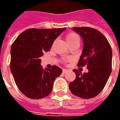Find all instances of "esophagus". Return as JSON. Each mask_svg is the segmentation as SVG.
Segmentation results:
<instances>
[{"instance_id":"esophagus-1","label":"esophagus","mask_w":120,"mask_h":120,"mask_svg":"<svg viewBox=\"0 0 120 120\" xmlns=\"http://www.w3.org/2000/svg\"><path fill=\"white\" fill-rule=\"evenodd\" d=\"M67 71H68V70L66 69H63V73H67Z\"/></svg>"}]
</instances>
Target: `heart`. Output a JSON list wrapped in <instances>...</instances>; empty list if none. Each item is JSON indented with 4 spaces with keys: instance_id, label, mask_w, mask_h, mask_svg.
Returning <instances> with one entry per match:
<instances>
[{
    "instance_id": "b5f03b06",
    "label": "heart",
    "mask_w": 120,
    "mask_h": 120,
    "mask_svg": "<svg viewBox=\"0 0 120 120\" xmlns=\"http://www.w3.org/2000/svg\"><path fill=\"white\" fill-rule=\"evenodd\" d=\"M66 40H67V43L69 44V45H71L74 43H79V37L78 36V35H77L76 33H69L66 36ZM71 60L72 58L71 57H65L63 59L64 62H68Z\"/></svg>"
}]
</instances>
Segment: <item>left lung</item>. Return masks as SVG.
Returning a JSON list of instances; mask_svg holds the SVG:
<instances>
[{
    "label": "left lung",
    "mask_w": 120,
    "mask_h": 120,
    "mask_svg": "<svg viewBox=\"0 0 120 120\" xmlns=\"http://www.w3.org/2000/svg\"><path fill=\"white\" fill-rule=\"evenodd\" d=\"M81 36L83 49L78 67L87 65L89 71L81 74L73 69L75 79L69 83L73 94L83 99L94 98L103 90L112 72V51L106 37L101 32L91 27H73Z\"/></svg>",
    "instance_id": "obj_1"
}]
</instances>
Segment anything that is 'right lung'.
<instances>
[{"label": "right lung", "instance_id": "add662e5", "mask_svg": "<svg viewBox=\"0 0 120 120\" xmlns=\"http://www.w3.org/2000/svg\"><path fill=\"white\" fill-rule=\"evenodd\" d=\"M66 29H29L17 37L11 46L10 67L14 80L21 92L30 99L48 96L55 79L62 73L56 65L45 70L40 57L51 48L55 39Z\"/></svg>", "mask_w": 120, "mask_h": 120}]
</instances>
